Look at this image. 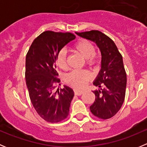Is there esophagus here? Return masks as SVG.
Instances as JSON below:
<instances>
[{
	"label": "esophagus",
	"instance_id": "34e87169",
	"mask_svg": "<svg viewBox=\"0 0 147 147\" xmlns=\"http://www.w3.org/2000/svg\"><path fill=\"white\" fill-rule=\"evenodd\" d=\"M74 92H75V94H76V95H81V94L84 92L83 90H79V89H77V88L74 89Z\"/></svg>",
	"mask_w": 147,
	"mask_h": 147
}]
</instances>
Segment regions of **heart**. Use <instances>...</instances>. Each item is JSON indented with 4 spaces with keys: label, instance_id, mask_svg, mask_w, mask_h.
Wrapping results in <instances>:
<instances>
[{
    "label": "heart",
    "instance_id": "heart-1",
    "mask_svg": "<svg viewBox=\"0 0 147 147\" xmlns=\"http://www.w3.org/2000/svg\"><path fill=\"white\" fill-rule=\"evenodd\" d=\"M74 51L87 60L89 65H93L96 63L97 56L94 53V47L90 41L82 40L75 44ZM57 65L61 69L65 70L67 68L66 62V55L64 50L59 53L57 57ZM91 74L85 70H74L67 74L65 78L66 82L71 85L77 87H82L91 79Z\"/></svg>",
    "mask_w": 147,
    "mask_h": 147
}]
</instances>
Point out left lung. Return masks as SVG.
Here are the masks:
<instances>
[{
  "mask_svg": "<svg viewBox=\"0 0 147 147\" xmlns=\"http://www.w3.org/2000/svg\"><path fill=\"white\" fill-rule=\"evenodd\" d=\"M78 36L94 42L101 53V69L93 84L95 100L90 107L94 116L107 119L115 116L125 97L127 75L122 56L112 39L98 30L75 32ZM102 88H101V86Z\"/></svg>",
  "mask_w": 147,
  "mask_h": 147,
  "instance_id": "8db88e82",
  "label": "left lung"
}]
</instances>
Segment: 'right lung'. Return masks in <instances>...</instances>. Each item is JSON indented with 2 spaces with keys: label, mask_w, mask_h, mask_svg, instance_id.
<instances>
[{
  "label": "right lung",
  "mask_w": 147,
  "mask_h": 147,
  "mask_svg": "<svg viewBox=\"0 0 147 147\" xmlns=\"http://www.w3.org/2000/svg\"><path fill=\"white\" fill-rule=\"evenodd\" d=\"M75 39L70 32L45 31L34 40L26 55V80L30 98L37 113L48 122H59L69 115L74 92L67 85L55 92V84L60 82L56 67L60 50Z\"/></svg>",
  "instance_id": "1"
}]
</instances>
